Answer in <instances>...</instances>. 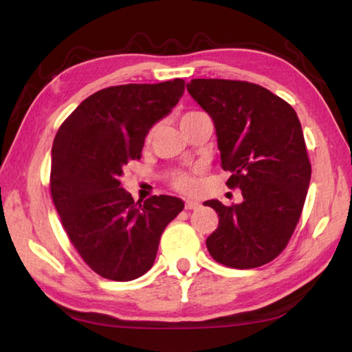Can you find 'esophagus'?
<instances>
[{
    "label": "esophagus",
    "instance_id": "1",
    "mask_svg": "<svg viewBox=\"0 0 352 352\" xmlns=\"http://www.w3.org/2000/svg\"><path fill=\"white\" fill-rule=\"evenodd\" d=\"M201 205L199 204V201H195V200H186L184 201V208H186V210H199Z\"/></svg>",
    "mask_w": 352,
    "mask_h": 352
}]
</instances>
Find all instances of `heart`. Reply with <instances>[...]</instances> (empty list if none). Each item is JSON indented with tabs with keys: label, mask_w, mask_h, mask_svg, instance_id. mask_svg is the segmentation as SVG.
Segmentation results:
<instances>
[{
	"label": "heart",
	"mask_w": 352,
	"mask_h": 352,
	"mask_svg": "<svg viewBox=\"0 0 352 352\" xmlns=\"http://www.w3.org/2000/svg\"><path fill=\"white\" fill-rule=\"evenodd\" d=\"M199 115H201L200 111H189V113H186V115H184V116L182 118V124L186 122L188 119L194 118V116H199ZM153 132H155V129H152L151 132L147 133V138H146L147 141L152 140ZM172 183H174V186H175L177 189L183 190V192H192V190L195 189V180H194V177L186 174V172H175V174L172 175Z\"/></svg>",
	"instance_id": "1"
}]
</instances>
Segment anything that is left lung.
Instances as JSON below:
<instances>
[{"mask_svg":"<svg viewBox=\"0 0 352 352\" xmlns=\"http://www.w3.org/2000/svg\"><path fill=\"white\" fill-rule=\"evenodd\" d=\"M192 99L211 116L220 163L241 204L208 200L219 226L206 239L214 259L233 269H254L283 252L300 220L311 183L306 142L295 110L256 83L192 79Z\"/></svg>","mask_w":352,"mask_h":352,"instance_id":"obj_1","label":"left lung"}]
</instances>
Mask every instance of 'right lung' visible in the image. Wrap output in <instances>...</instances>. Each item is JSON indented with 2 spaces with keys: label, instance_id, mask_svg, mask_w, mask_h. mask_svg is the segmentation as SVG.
I'll list each match as a JSON object with an SVG mask.
<instances>
[{
  "label": "right lung",
  "instance_id": "obj_1",
  "mask_svg": "<svg viewBox=\"0 0 352 352\" xmlns=\"http://www.w3.org/2000/svg\"><path fill=\"white\" fill-rule=\"evenodd\" d=\"M184 93V80L129 83L91 94L67 118L51 151V194L82 259L102 278L132 281L151 269L182 199L133 201L121 186L124 166Z\"/></svg>",
  "mask_w": 352,
  "mask_h": 352
}]
</instances>
